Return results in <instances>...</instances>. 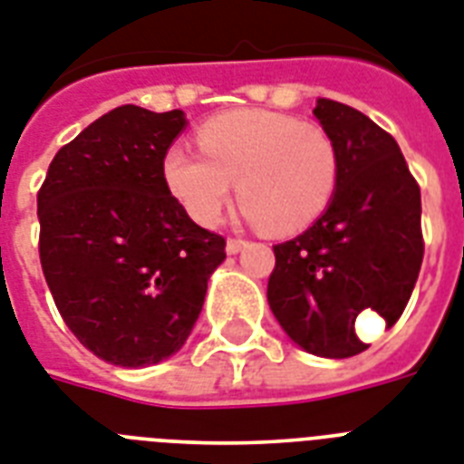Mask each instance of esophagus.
Returning <instances> with one entry per match:
<instances>
[{"label": "esophagus", "mask_w": 464, "mask_h": 464, "mask_svg": "<svg viewBox=\"0 0 464 464\" xmlns=\"http://www.w3.org/2000/svg\"><path fill=\"white\" fill-rule=\"evenodd\" d=\"M245 247H247V240L243 238H228V243H226V252H228V255H238Z\"/></svg>", "instance_id": "34e87169"}]
</instances>
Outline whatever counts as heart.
<instances>
[{
  "instance_id": "obj_1",
  "label": "heart",
  "mask_w": 464,
  "mask_h": 464,
  "mask_svg": "<svg viewBox=\"0 0 464 464\" xmlns=\"http://www.w3.org/2000/svg\"><path fill=\"white\" fill-rule=\"evenodd\" d=\"M199 150L171 147L164 180L190 219L219 221L233 183L245 217L274 236L303 231L331 205L338 186V147L317 123L265 109H236L198 130Z\"/></svg>"
}]
</instances>
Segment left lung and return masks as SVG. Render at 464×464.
<instances>
[{"label": "left lung", "instance_id": "8db88e82", "mask_svg": "<svg viewBox=\"0 0 464 464\" xmlns=\"http://www.w3.org/2000/svg\"><path fill=\"white\" fill-rule=\"evenodd\" d=\"M314 116L341 157L331 205L297 238L274 245L266 300L300 348L343 360L367 350L360 312L393 326L420 276L421 198L401 147L362 111L319 97Z\"/></svg>", "mask_w": 464, "mask_h": 464}]
</instances>
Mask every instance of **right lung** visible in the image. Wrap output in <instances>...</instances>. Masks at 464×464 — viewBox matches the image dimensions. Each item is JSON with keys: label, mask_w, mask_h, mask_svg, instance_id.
I'll list each match as a JSON object with an SVG mask.
<instances>
[{"label": "right lung", "mask_w": 464, "mask_h": 464, "mask_svg": "<svg viewBox=\"0 0 464 464\" xmlns=\"http://www.w3.org/2000/svg\"><path fill=\"white\" fill-rule=\"evenodd\" d=\"M180 109H111L63 145L40 193V265L73 336L104 362L150 367L183 348L226 240L164 180Z\"/></svg>", "instance_id": "right-lung-1"}]
</instances>
